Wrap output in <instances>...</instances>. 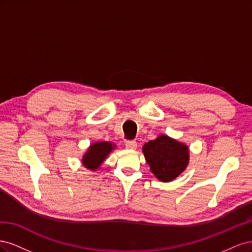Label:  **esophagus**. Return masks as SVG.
<instances>
[{"label":"esophagus","instance_id":"obj_1","mask_svg":"<svg viewBox=\"0 0 252 252\" xmlns=\"http://www.w3.org/2000/svg\"><path fill=\"white\" fill-rule=\"evenodd\" d=\"M126 148H128V149H135L136 148V146H138V144H136V142L135 141H127L126 142Z\"/></svg>","mask_w":252,"mask_h":252}]
</instances>
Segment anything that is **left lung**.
Returning a JSON list of instances; mask_svg holds the SVG:
<instances>
[{
	"label": "left lung",
	"instance_id": "left-lung-1",
	"mask_svg": "<svg viewBox=\"0 0 252 252\" xmlns=\"http://www.w3.org/2000/svg\"><path fill=\"white\" fill-rule=\"evenodd\" d=\"M143 152L152 173L162 182L174 180L185 170L189 161L186 145L167 135L145 143Z\"/></svg>",
	"mask_w": 252,
	"mask_h": 252
}]
</instances>
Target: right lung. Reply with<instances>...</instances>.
I'll return each instance as SVG.
<instances>
[{
	"label": "right lung",
	"instance_id": "right-lung-1",
	"mask_svg": "<svg viewBox=\"0 0 252 252\" xmlns=\"http://www.w3.org/2000/svg\"><path fill=\"white\" fill-rule=\"evenodd\" d=\"M113 147L114 145L109 142H98L93 144L83 158L84 166L91 170H95L100 167Z\"/></svg>",
	"mask_w": 252,
	"mask_h": 252
}]
</instances>
